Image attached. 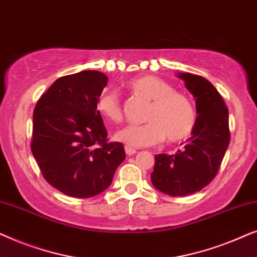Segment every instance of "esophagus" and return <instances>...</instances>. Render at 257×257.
Segmentation results:
<instances>
[{
  "instance_id": "esophagus-1",
  "label": "esophagus",
  "mask_w": 257,
  "mask_h": 257,
  "mask_svg": "<svg viewBox=\"0 0 257 257\" xmlns=\"http://www.w3.org/2000/svg\"><path fill=\"white\" fill-rule=\"evenodd\" d=\"M125 152H126V154H127V156H133V154L137 153V150L133 149V147H131V146L126 145L125 146Z\"/></svg>"
}]
</instances>
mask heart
<instances>
[{"label": "heart", "mask_w": 257, "mask_h": 257, "mask_svg": "<svg viewBox=\"0 0 257 257\" xmlns=\"http://www.w3.org/2000/svg\"><path fill=\"white\" fill-rule=\"evenodd\" d=\"M127 87L150 100L145 124H130L115 132L114 139L133 147L152 146L163 142H179L191 135L196 124V111L191 98L174 91L171 84L152 75L128 80ZM96 110L107 121L119 122L122 108L118 93L105 89L98 94Z\"/></svg>", "instance_id": "b5f03b06"}]
</instances>
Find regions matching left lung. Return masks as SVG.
Listing matches in <instances>:
<instances>
[{"instance_id":"left-lung-1","label":"left lung","mask_w":257,"mask_h":257,"mask_svg":"<svg viewBox=\"0 0 257 257\" xmlns=\"http://www.w3.org/2000/svg\"><path fill=\"white\" fill-rule=\"evenodd\" d=\"M193 94L196 124L186 145L174 154H157L151 181L158 191L171 196L200 192L215 177L230 142L228 108L213 86L201 76L177 73Z\"/></svg>"}]
</instances>
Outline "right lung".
I'll return each instance as SVG.
<instances>
[{"mask_svg":"<svg viewBox=\"0 0 257 257\" xmlns=\"http://www.w3.org/2000/svg\"><path fill=\"white\" fill-rule=\"evenodd\" d=\"M107 76L85 70L58 78L37 101L31 152L45 180L73 198H91L111 185L125 160L121 143H107L96 99Z\"/></svg>","mask_w":257,"mask_h":257,"instance_id":"1","label":"right lung"}]
</instances>
